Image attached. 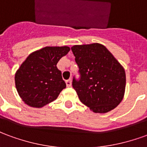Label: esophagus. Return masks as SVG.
Here are the masks:
<instances>
[{
    "label": "esophagus",
    "mask_w": 147,
    "mask_h": 147,
    "mask_svg": "<svg viewBox=\"0 0 147 147\" xmlns=\"http://www.w3.org/2000/svg\"><path fill=\"white\" fill-rule=\"evenodd\" d=\"M65 83H66V85L67 86H71V79H68L65 81Z\"/></svg>",
    "instance_id": "34e87169"
}]
</instances>
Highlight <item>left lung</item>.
<instances>
[{
    "label": "left lung",
    "instance_id": "left-lung-1",
    "mask_svg": "<svg viewBox=\"0 0 147 147\" xmlns=\"http://www.w3.org/2000/svg\"><path fill=\"white\" fill-rule=\"evenodd\" d=\"M71 51L79 67L72 86L82 103L93 112L105 113L123 99L126 76L123 67L104 45L94 43L73 45Z\"/></svg>",
    "mask_w": 147,
    "mask_h": 147
}]
</instances>
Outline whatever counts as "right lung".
I'll return each mask as SVG.
<instances>
[{
    "label": "right lung",
    "mask_w": 147,
    "mask_h": 147,
    "mask_svg": "<svg viewBox=\"0 0 147 147\" xmlns=\"http://www.w3.org/2000/svg\"><path fill=\"white\" fill-rule=\"evenodd\" d=\"M70 50L67 46L45 47L30 54L16 73L19 95L27 105L41 108L57 98L66 87L57 62Z\"/></svg>",
    "instance_id": "right-lung-1"
}]
</instances>
